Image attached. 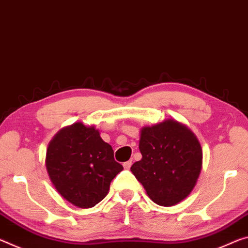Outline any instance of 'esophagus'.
Wrapping results in <instances>:
<instances>
[{"instance_id": "esophagus-1", "label": "esophagus", "mask_w": 248, "mask_h": 248, "mask_svg": "<svg viewBox=\"0 0 248 248\" xmlns=\"http://www.w3.org/2000/svg\"><path fill=\"white\" fill-rule=\"evenodd\" d=\"M131 164H132V161L131 160L130 161H127V162L124 163V168L127 169V170H128V169L131 168Z\"/></svg>"}]
</instances>
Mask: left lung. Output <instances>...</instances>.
Returning <instances> with one entry per match:
<instances>
[{
  "instance_id": "8db88e82",
  "label": "left lung",
  "mask_w": 248,
  "mask_h": 248,
  "mask_svg": "<svg viewBox=\"0 0 248 248\" xmlns=\"http://www.w3.org/2000/svg\"><path fill=\"white\" fill-rule=\"evenodd\" d=\"M142 159L131 172L153 202L172 206L191 193L202 168V148L186 125L169 119L141 130Z\"/></svg>"
}]
</instances>
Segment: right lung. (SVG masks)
Returning a JSON list of instances; mask_svg holds the SVG:
<instances>
[{
  "label": "right lung",
  "instance_id": "obj_1",
  "mask_svg": "<svg viewBox=\"0 0 248 248\" xmlns=\"http://www.w3.org/2000/svg\"><path fill=\"white\" fill-rule=\"evenodd\" d=\"M46 169L62 198L88 209L105 199L124 167L115 161L111 145L100 138L99 131L77 123L62 129L50 141Z\"/></svg>",
  "mask_w": 248,
  "mask_h": 248
}]
</instances>
